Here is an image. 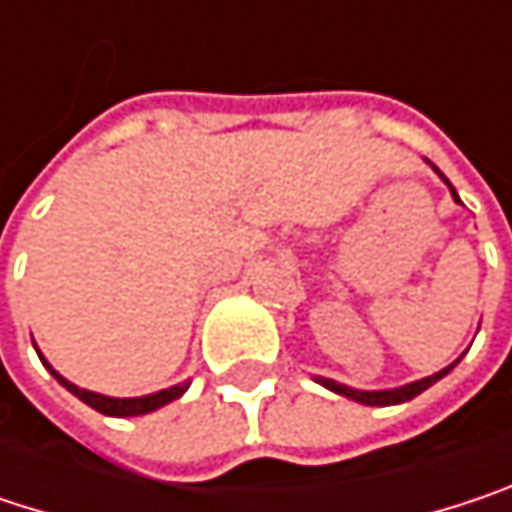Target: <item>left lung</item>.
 I'll return each instance as SVG.
<instances>
[{"label": "left lung", "instance_id": "left-lung-1", "mask_svg": "<svg viewBox=\"0 0 512 512\" xmlns=\"http://www.w3.org/2000/svg\"><path fill=\"white\" fill-rule=\"evenodd\" d=\"M445 180V177H442ZM448 183V180H445ZM451 186V183H448ZM451 195H454V201H460V195L454 192V186H451ZM457 367V361L451 364V367H445V370H439V373H433V376H427V379H418V382H412V385H403V388H394V391H356V388H347V385H338V382H332V379H317L320 385H326L329 391H335V394H344V397H350V400H358V403H364V406H394V403H406V400H412V397H418L421 391H427L433 382H439L445 373H451Z\"/></svg>", "mask_w": 512, "mask_h": 512}]
</instances>
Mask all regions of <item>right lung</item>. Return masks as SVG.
Instances as JSON below:
<instances>
[{
	"instance_id": "right-lung-1",
	"label": "right lung",
	"mask_w": 512,
	"mask_h": 512,
	"mask_svg": "<svg viewBox=\"0 0 512 512\" xmlns=\"http://www.w3.org/2000/svg\"><path fill=\"white\" fill-rule=\"evenodd\" d=\"M44 361V358H41ZM47 364V361H44ZM50 367V364H47ZM50 373L70 391V394H76L82 403H88L91 409H97L100 415H112V418H130V415H148V412H154L159 406H165V403H171V400H177L183 391H186V385H174V388H165V391H156V394H148V397H130V400H121V397H103V394H94V391H85V388H76L73 382H67L64 376H58L55 370L50 367Z\"/></svg>"
}]
</instances>
